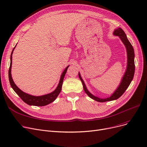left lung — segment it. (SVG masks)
<instances>
[{
    "label": "left lung",
    "mask_w": 147,
    "mask_h": 147,
    "mask_svg": "<svg viewBox=\"0 0 147 147\" xmlns=\"http://www.w3.org/2000/svg\"><path fill=\"white\" fill-rule=\"evenodd\" d=\"M113 34L114 36H119V38L121 39L123 43L125 45L126 52H127V67L126 71L123 75V77L122 78L121 81L119 84L118 88L116 89L114 93L109 97L106 98H98L94 95H92L90 92L88 90L84 82H83L82 77L80 76V73H79V77L80 79V80L82 82L83 86L84 88V90L85 92V93L92 99L95 100L96 101L100 102H104L107 101H113V100L117 99L119 98H120L125 92V90L127 89V88L130 85V84L133 80L134 73H135V53H134V49L133 48L132 45H131L129 40L127 39L126 34L124 32L121 28H117L115 29L113 32Z\"/></svg>",
    "instance_id": "8db88e82"
}]
</instances>
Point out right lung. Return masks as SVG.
I'll return each instance as SVG.
<instances>
[{"label":"right lung","mask_w":147,"mask_h":147,"mask_svg":"<svg viewBox=\"0 0 147 147\" xmlns=\"http://www.w3.org/2000/svg\"><path fill=\"white\" fill-rule=\"evenodd\" d=\"M15 46L13 49L12 53H11V63H10V67H9V72H8L9 73V83H10L11 86L12 87V88L13 89V90L15 92H16V94L21 98L22 101L29 105L45 106V105H48L55 101L61 92L64 76L67 71V69H68L69 65L67 66L65 68L63 73L61 74L60 80H59V83L58 84L57 88L53 92H52L51 93H49L48 94H46L44 95H42V96H37L31 95L30 94L25 93L24 92L22 91L20 89H19L18 88V86H17L16 84H15V83L13 82V80L12 78L11 68H12V53H13V51L15 48Z\"/></svg>","instance_id":"add662e5"}]
</instances>
